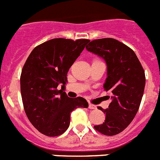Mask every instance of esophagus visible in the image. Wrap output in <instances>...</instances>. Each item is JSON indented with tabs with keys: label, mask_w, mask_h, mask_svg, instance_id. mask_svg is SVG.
<instances>
[{
	"label": "esophagus",
	"mask_w": 160,
	"mask_h": 160,
	"mask_svg": "<svg viewBox=\"0 0 160 160\" xmlns=\"http://www.w3.org/2000/svg\"><path fill=\"white\" fill-rule=\"evenodd\" d=\"M88 108L91 110H95L97 109V107H96L95 105L93 104H91V103H89V105H88Z\"/></svg>",
	"instance_id": "34e87169"
}]
</instances>
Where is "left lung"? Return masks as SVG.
<instances>
[{"label":"left lung","mask_w":160,"mask_h":160,"mask_svg":"<svg viewBox=\"0 0 160 160\" xmlns=\"http://www.w3.org/2000/svg\"><path fill=\"white\" fill-rule=\"evenodd\" d=\"M87 50L104 59L107 78L103 88L111 94L105 122L94 128L105 135L123 131L137 113L145 86V71L135 52L126 44L111 38L91 41Z\"/></svg>","instance_id":"1"}]
</instances>
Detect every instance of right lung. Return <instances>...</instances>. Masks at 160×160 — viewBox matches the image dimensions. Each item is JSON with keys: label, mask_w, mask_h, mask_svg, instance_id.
<instances>
[{"label": "right lung", "mask_w": 160, "mask_h": 160, "mask_svg": "<svg viewBox=\"0 0 160 160\" xmlns=\"http://www.w3.org/2000/svg\"><path fill=\"white\" fill-rule=\"evenodd\" d=\"M88 42L50 39L35 47L23 67L20 92L25 112L32 125L47 136L62 135L70 125V113L88 107L86 99L70 98L63 92L68 72ZM59 84L61 90L57 89Z\"/></svg>", "instance_id": "1"}]
</instances>
